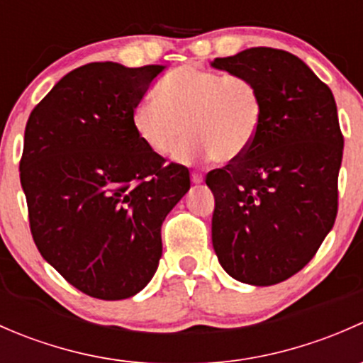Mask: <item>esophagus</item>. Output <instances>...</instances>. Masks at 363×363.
<instances>
[{"label":"esophagus","mask_w":363,"mask_h":363,"mask_svg":"<svg viewBox=\"0 0 363 363\" xmlns=\"http://www.w3.org/2000/svg\"><path fill=\"white\" fill-rule=\"evenodd\" d=\"M191 182H193V184H202V182H203V175L202 174H196V172H193V174H191Z\"/></svg>","instance_id":"obj_1"}]
</instances>
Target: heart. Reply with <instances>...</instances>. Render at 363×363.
Segmentation results:
<instances>
[{"label":"heart","mask_w":363,"mask_h":363,"mask_svg":"<svg viewBox=\"0 0 363 363\" xmlns=\"http://www.w3.org/2000/svg\"><path fill=\"white\" fill-rule=\"evenodd\" d=\"M262 116V94L251 79L184 67L135 105L131 123L142 144L161 158L174 155L188 131L177 160L214 156L233 163L255 144Z\"/></svg>","instance_id":"obj_1"}]
</instances>
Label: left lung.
<instances>
[{"label":"left lung","mask_w":363,"mask_h":363,"mask_svg":"<svg viewBox=\"0 0 363 363\" xmlns=\"http://www.w3.org/2000/svg\"><path fill=\"white\" fill-rule=\"evenodd\" d=\"M211 67L251 79L262 124L239 161L207 174L212 246L226 274L270 286L302 270L337 216L344 138L332 91L286 50L252 47Z\"/></svg>","instance_id":"1"}]
</instances>
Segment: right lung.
<instances>
[{
    "label": "right lung",
    "instance_id": "right-lung-1",
    "mask_svg": "<svg viewBox=\"0 0 363 363\" xmlns=\"http://www.w3.org/2000/svg\"><path fill=\"white\" fill-rule=\"evenodd\" d=\"M164 68L84 65L26 124L21 184L33 240L72 286L94 298H130L147 286L163 251L161 225L189 191L188 168L163 167L131 123Z\"/></svg>",
    "mask_w": 363,
    "mask_h": 363
}]
</instances>
